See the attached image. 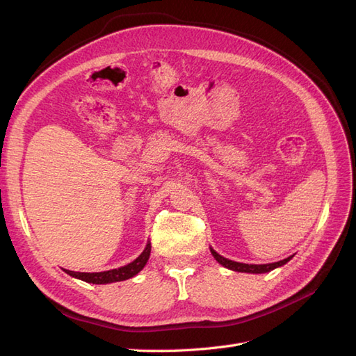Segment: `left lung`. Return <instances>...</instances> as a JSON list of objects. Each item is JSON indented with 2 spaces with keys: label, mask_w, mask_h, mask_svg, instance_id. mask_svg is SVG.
Here are the masks:
<instances>
[{
  "label": "left lung",
  "mask_w": 356,
  "mask_h": 356,
  "mask_svg": "<svg viewBox=\"0 0 356 356\" xmlns=\"http://www.w3.org/2000/svg\"><path fill=\"white\" fill-rule=\"evenodd\" d=\"M211 254L213 255L215 260H217L221 266L230 268V270L242 272V273H267V272L273 270V268H276V267H281V266L286 264L291 260V258H293V255H291V257L285 258V260L270 263V264H245V263H238V261L227 260V258L221 257L218 252H215L212 248H211Z\"/></svg>",
  "instance_id": "left-lung-1"
}]
</instances>
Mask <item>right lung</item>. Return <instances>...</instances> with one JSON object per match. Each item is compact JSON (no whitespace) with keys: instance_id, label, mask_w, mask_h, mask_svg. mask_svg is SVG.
<instances>
[{"instance_id":"add662e5","label":"right lung","mask_w":356,"mask_h":356,"mask_svg":"<svg viewBox=\"0 0 356 356\" xmlns=\"http://www.w3.org/2000/svg\"><path fill=\"white\" fill-rule=\"evenodd\" d=\"M149 252H152V243H147L145 250L141 252L136 260H134L132 263H129L123 267L118 268H113V270H106V272H95V273H84V272H72V270H65L70 276L81 279L84 282L89 284H111V282H120V281H126L129 277H134L135 275H138L139 272L143 270L144 266L147 264L148 258H149Z\"/></svg>"}]
</instances>
